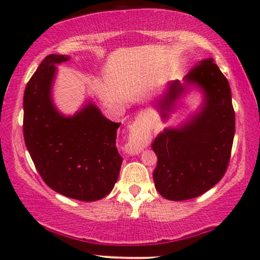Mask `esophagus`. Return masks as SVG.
I'll use <instances>...</instances> for the list:
<instances>
[{
  "mask_svg": "<svg viewBox=\"0 0 260 260\" xmlns=\"http://www.w3.org/2000/svg\"><path fill=\"white\" fill-rule=\"evenodd\" d=\"M149 140H150V115L147 111H140L129 126L128 150L132 154L139 153L147 147Z\"/></svg>",
  "mask_w": 260,
  "mask_h": 260,
  "instance_id": "34e87169",
  "label": "esophagus"
}]
</instances>
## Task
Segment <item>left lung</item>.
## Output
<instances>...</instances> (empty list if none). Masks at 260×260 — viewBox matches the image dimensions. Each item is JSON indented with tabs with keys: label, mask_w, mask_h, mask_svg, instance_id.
I'll return each instance as SVG.
<instances>
[{
	"label": "left lung",
	"mask_w": 260,
	"mask_h": 260,
	"mask_svg": "<svg viewBox=\"0 0 260 260\" xmlns=\"http://www.w3.org/2000/svg\"><path fill=\"white\" fill-rule=\"evenodd\" d=\"M190 89L202 92V105L178 127H166L151 145L157 156L155 188L170 201L196 198L215 186L225 175L234 143L231 89L211 58L190 70L183 83L169 82L155 104L162 121Z\"/></svg>",
	"instance_id": "8db88e82"
}]
</instances>
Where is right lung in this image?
<instances>
[{
  "label": "right lung",
  "instance_id": "obj_1",
  "mask_svg": "<svg viewBox=\"0 0 260 260\" xmlns=\"http://www.w3.org/2000/svg\"><path fill=\"white\" fill-rule=\"evenodd\" d=\"M67 55H49L26 84L23 133L41 178L51 189L82 202L99 201L117 181L122 157L116 148L121 123L107 120L91 101L72 116L53 104L56 66Z\"/></svg>",
  "mask_w": 260,
  "mask_h": 260
}]
</instances>
